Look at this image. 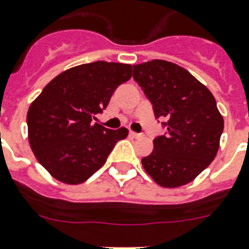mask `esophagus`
<instances>
[{
	"label": "esophagus",
	"instance_id": "obj_1",
	"mask_svg": "<svg viewBox=\"0 0 249 249\" xmlns=\"http://www.w3.org/2000/svg\"><path fill=\"white\" fill-rule=\"evenodd\" d=\"M130 136L135 137V139H139V137H142L140 133H136V132H133V130H130Z\"/></svg>",
	"mask_w": 249,
	"mask_h": 249
}]
</instances>
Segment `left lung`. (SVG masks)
Here are the masks:
<instances>
[{
	"instance_id": "obj_1",
	"label": "left lung",
	"mask_w": 249,
	"mask_h": 249,
	"mask_svg": "<svg viewBox=\"0 0 249 249\" xmlns=\"http://www.w3.org/2000/svg\"><path fill=\"white\" fill-rule=\"evenodd\" d=\"M133 79L151 101L155 117H166L167 135L154 140L142 159L161 187L190 183L213 161L220 147L224 119L213 94L178 64L155 59L133 66Z\"/></svg>"
}]
</instances>
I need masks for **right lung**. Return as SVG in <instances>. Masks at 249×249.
<instances>
[{"instance_id":"add662e5","label":"right lung","mask_w":249,"mask_h":249,"mask_svg":"<svg viewBox=\"0 0 249 249\" xmlns=\"http://www.w3.org/2000/svg\"><path fill=\"white\" fill-rule=\"evenodd\" d=\"M132 76V66L93 62L60 72L28 109V140L51 177L79 185L105 164L126 128L112 130L94 123L114 90Z\"/></svg>"}]
</instances>
